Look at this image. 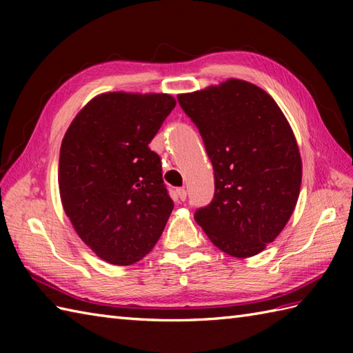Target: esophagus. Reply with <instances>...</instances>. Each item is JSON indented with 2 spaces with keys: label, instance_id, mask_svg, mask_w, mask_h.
<instances>
[{
  "label": "esophagus",
  "instance_id": "1",
  "mask_svg": "<svg viewBox=\"0 0 353 353\" xmlns=\"http://www.w3.org/2000/svg\"><path fill=\"white\" fill-rule=\"evenodd\" d=\"M176 194H177V199L181 200V201H185V200H186V190H185V188L176 190Z\"/></svg>",
  "mask_w": 353,
  "mask_h": 353
}]
</instances>
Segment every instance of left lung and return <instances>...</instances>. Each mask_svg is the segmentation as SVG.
<instances>
[{"instance_id": "obj_1", "label": "left lung", "mask_w": 353, "mask_h": 353, "mask_svg": "<svg viewBox=\"0 0 353 353\" xmlns=\"http://www.w3.org/2000/svg\"><path fill=\"white\" fill-rule=\"evenodd\" d=\"M177 100L214 167V200L196 221L221 252L254 256L279 236L297 205L302 157L294 132L273 97L245 80L228 79Z\"/></svg>"}]
</instances>
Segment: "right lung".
<instances>
[{
    "label": "right lung",
    "mask_w": 353,
    "mask_h": 353,
    "mask_svg": "<svg viewBox=\"0 0 353 353\" xmlns=\"http://www.w3.org/2000/svg\"><path fill=\"white\" fill-rule=\"evenodd\" d=\"M174 106L170 94L104 92L85 104L63 137V211L81 241L112 265L147 256L171 215L161 159L148 144Z\"/></svg>",
    "instance_id": "right-lung-1"
}]
</instances>
